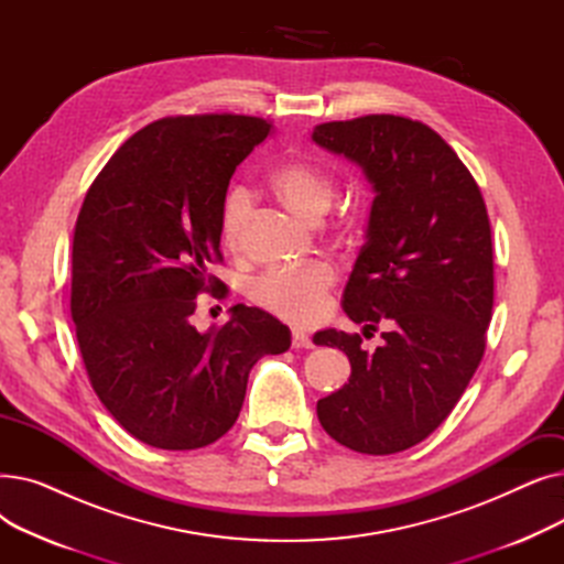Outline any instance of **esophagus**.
<instances>
[{"label":"esophagus","mask_w":564,"mask_h":564,"mask_svg":"<svg viewBox=\"0 0 564 564\" xmlns=\"http://www.w3.org/2000/svg\"><path fill=\"white\" fill-rule=\"evenodd\" d=\"M292 347H294V349H300V347L308 349V347H313V340H311V336H308L306 332L292 329Z\"/></svg>","instance_id":"1"}]
</instances>
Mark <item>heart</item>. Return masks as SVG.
Returning <instances> with one entry per match:
<instances>
[{
    "instance_id": "b5f03b06",
    "label": "heart",
    "mask_w": 564,
    "mask_h": 564,
    "mask_svg": "<svg viewBox=\"0 0 564 564\" xmlns=\"http://www.w3.org/2000/svg\"><path fill=\"white\" fill-rule=\"evenodd\" d=\"M274 196L288 210L304 221L317 224L334 203V185L327 175L302 160H288L270 175ZM251 192L232 187L224 200L221 237L228 249H240L251 219ZM336 283V270L324 260H308L294 267H276L264 272L251 285V300L270 313L292 319L313 322L322 308L324 297Z\"/></svg>"
}]
</instances>
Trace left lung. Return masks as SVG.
<instances>
[{"mask_svg": "<svg viewBox=\"0 0 564 564\" xmlns=\"http://www.w3.org/2000/svg\"><path fill=\"white\" fill-rule=\"evenodd\" d=\"M311 139L357 164L372 187L343 311L364 336L383 329L375 351L359 334H315L351 366L345 387L317 402V419L349 451L393 455L448 419L482 361L494 306L487 207L453 148L411 118L322 123Z\"/></svg>", "mask_w": 564, "mask_h": 564, "instance_id": "8db88e82", "label": "left lung"}]
</instances>
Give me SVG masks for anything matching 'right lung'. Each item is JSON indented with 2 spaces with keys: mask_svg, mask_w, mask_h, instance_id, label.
Instances as JSON below:
<instances>
[{
  "mask_svg": "<svg viewBox=\"0 0 564 564\" xmlns=\"http://www.w3.org/2000/svg\"><path fill=\"white\" fill-rule=\"evenodd\" d=\"M272 134L256 116L162 118L132 134L86 192L73 237L70 313L91 387L134 438L196 451L240 416L249 372L290 347V329L237 304L219 329L192 324L198 292L224 283L230 177Z\"/></svg>",
  "mask_w": 564,
  "mask_h": 564,
  "instance_id": "right-lung-1",
  "label": "right lung"
}]
</instances>
